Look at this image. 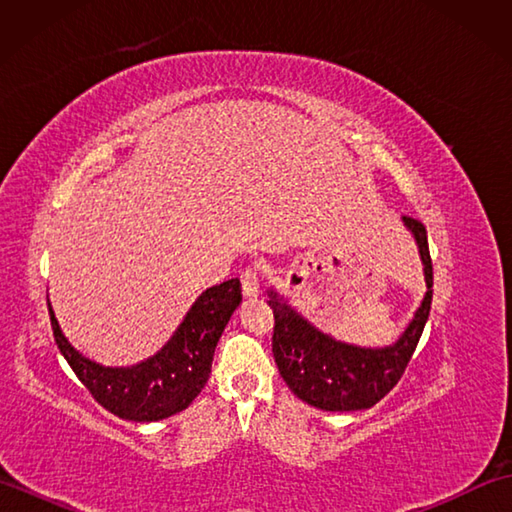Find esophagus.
<instances>
[{"mask_svg": "<svg viewBox=\"0 0 512 512\" xmlns=\"http://www.w3.org/2000/svg\"><path fill=\"white\" fill-rule=\"evenodd\" d=\"M259 273L257 268H246L242 270V290L244 297H257L259 295Z\"/></svg>", "mask_w": 512, "mask_h": 512, "instance_id": "34e87169", "label": "esophagus"}]
</instances>
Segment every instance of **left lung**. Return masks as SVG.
Listing matches in <instances>:
<instances>
[{
    "label": "left lung",
    "instance_id": "obj_1",
    "mask_svg": "<svg viewBox=\"0 0 512 512\" xmlns=\"http://www.w3.org/2000/svg\"><path fill=\"white\" fill-rule=\"evenodd\" d=\"M418 244L427 292L413 312L405 332L387 347H361L336 341L334 336L303 319L290 303L268 290V306L275 314L273 354L281 378L292 394L323 411H358L374 407L405 374L416 345L429 319L433 297V266L429 255L427 228L413 217H402Z\"/></svg>",
    "mask_w": 512,
    "mask_h": 512
}]
</instances>
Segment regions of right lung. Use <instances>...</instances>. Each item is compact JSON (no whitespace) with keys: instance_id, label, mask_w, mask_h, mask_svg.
Listing matches in <instances>:
<instances>
[{"instance_id":"obj_1","label":"right lung","mask_w":512,"mask_h":512,"mask_svg":"<svg viewBox=\"0 0 512 512\" xmlns=\"http://www.w3.org/2000/svg\"><path fill=\"white\" fill-rule=\"evenodd\" d=\"M242 301L239 279L206 288L160 350L132 367H105L74 350L59 328L52 306L50 323L59 350L94 400L114 416L156 422L187 409L211 374L215 345Z\"/></svg>"}]
</instances>
